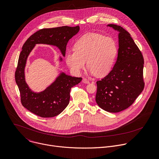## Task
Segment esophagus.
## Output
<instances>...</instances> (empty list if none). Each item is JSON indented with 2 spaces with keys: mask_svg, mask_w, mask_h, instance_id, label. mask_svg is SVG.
Wrapping results in <instances>:
<instances>
[{
  "mask_svg": "<svg viewBox=\"0 0 159 159\" xmlns=\"http://www.w3.org/2000/svg\"><path fill=\"white\" fill-rule=\"evenodd\" d=\"M82 82H84V84H89V80H87L86 78H84L82 79Z\"/></svg>",
  "mask_w": 159,
  "mask_h": 159,
  "instance_id": "1",
  "label": "esophagus"
}]
</instances>
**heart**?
<instances>
[{
	"label": "heart",
	"mask_w": 159,
	"mask_h": 159,
	"mask_svg": "<svg viewBox=\"0 0 159 159\" xmlns=\"http://www.w3.org/2000/svg\"><path fill=\"white\" fill-rule=\"evenodd\" d=\"M74 48L66 55V62L71 70L80 74L87 61L89 72L98 77L107 75L111 71L118 54V45L114 39L96 33L82 36Z\"/></svg>",
	"instance_id": "heart-1"
}]
</instances>
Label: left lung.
Instances as JSON below:
<instances>
[{
	"label": "left lung",
	"instance_id": "left-lung-1",
	"mask_svg": "<svg viewBox=\"0 0 159 159\" xmlns=\"http://www.w3.org/2000/svg\"><path fill=\"white\" fill-rule=\"evenodd\" d=\"M107 26L119 32L118 56L109 74L97 82L95 100L103 110L116 113L129 107L143 90L144 61L127 30L115 24Z\"/></svg>",
	"mask_w": 159,
	"mask_h": 159
}]
</instances>
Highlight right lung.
I'll list each match as a JSON object with an SVG mask.
<instances>
[{"instance_id": "add662e5", "label": "right lung", "mask_w": 159, "mask_h": 159, "mask_svg": "<svg viewBox=\"0 0 159 159\" xmlns=\"http://www.w3.org/2000/svg\"><path fill=\"white\" fill-rule=\"evenodd\" d=\"M79 29V25L42 29L32 35L24 43L19 57L15 79L20 91L22 105L32 113L43 118L60 114L69 103L71 88L80 83L82 78L62 72L43 91L34 92L25 80L24 69L29 54L35 44L43 43L57 47L65 56L69 40L78 33ZM60 60L62 61L61 57Z\"/></svg>"}]
</instances>
